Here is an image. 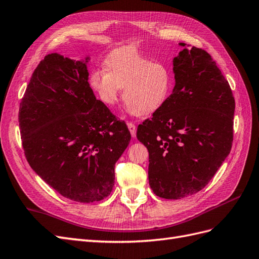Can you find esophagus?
I'll return each instance as SVG.
<instances>
[{
    "mask_svg": "<svg viewBox=\"0 0 259 259\" xmlns=\"http://www.w3.org/2000/svg\"><path fill=\"white\" fill-rule=\"evenodd\" d=\"M127 126H128V130H130V132H131V135H132V137L133 138H135L136 137V126L133 123H127Z\"/></svg>",
    "mask_w": 259,
    "mask_h": 259,
    "instance_id": "1",
    "label": "esophagus"
}]
</instances>
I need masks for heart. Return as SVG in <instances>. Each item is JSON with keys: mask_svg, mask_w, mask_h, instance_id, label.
<instances>
[{"mask_svg": "<svg viewBox=\"0 0 259 259\" xmlns=\"http://www.w3.org/2000/svg\"><path fill=\"white\" fill-rule=\"evenodd\" d=\"M90 84L101 103L109 107L117 103L123 90V101L131 112L147 116L165 103L170 74L161 62L151 61L135 48L124 46L110 53L104 71H94Z\"/></svg>", "mask_w": 259, "mask_h": 259, "instance_id": "heart-1", "label": "heart"}]
</instances>
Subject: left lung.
I'll list each match as a JSON object with an SVG mask.
<instances>
[{
	"instance_id": "8db88e82",
	"label": "left lung",
	"mask_w": 259,
	"mask_h": 259,
	"mask_svg": "<svg viewBox=\"0 0 259 259\" xmlns=\"http://www.w3.org/2000/svg\"><path fill=\"white\" fill-rule=\"evenodd\" d=\"M179 45L184 50L173 59V93L137 128L149 151V185L168 200L197 193L213 178L231 150L236 108L210 55Z\"/></svg>"
}]
</instances>
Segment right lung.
I'll return each instance as SVG.
<instances>
[{
	"mask_svg": "<svg viewBox=\"0 0 259 259\" xmlns=\"http://www.w3.org/2000/svg\"><path fill=\"white\" fill-rule=\"evenodd\" d=\"M49 54L38 64L19 107L22 147L29 165L62 197L101 201L111 193L115 162L131 133L97 100L88 62Z\"/></svg>",
	"mask_w": 259,
	"mask_h": 259,
	"instance_id": "right-lung-1",
	"label": "right lung"
}]
</instances>
